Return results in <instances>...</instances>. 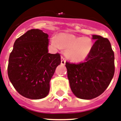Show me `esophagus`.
Listing matches in <instances>:
<instances>
[{"instance_id": "obj_1", "label": "esophagus", "mask_w": 121, "mask_h": 121, "mask_svg": "<svg viewBox=\"0 0 121 121\" xmlns=\"http://www.w3.org/2000/svg\"><path fill=\"white\" fill-rule=\"evenodd\" d=\"M65 63H66V59L65 58L64 56H61V64L63 65H64L65 64Z\"/></svg>"}]
</instances>
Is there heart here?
<instances>
[{
	"label": "heart",
	"mask_w": 121,
	"mask_h": 121,
	"mask_svg": "<svg viewBox=\"0 0 121 121\" xmlns=\"http://www.w3.org/2000/svg\"><path fill=\"white\" fill-rule=\"evenodd\" d=\"M55 45L66 50L68 57L75 61L86 58L93 47V41L88 37H78L74 35L61 33L53 39Z\"/></svg>",
	"instance_id": "1"
}]
</instances>
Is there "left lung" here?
<instances>
[{
  "label": "left lung",
  "mask_w": 121,
  "mask_h": 121,
  "mask_svg": "<svg viewBox=\"0 0 121 121\" xmlns=\"http://www.w3.org/2000/svg\"><path fill=\"white\" fill-rule=\"evenodd\" d=\"M93 39L96 41L84 62H66L71 91L83 99L101 95L114 74V53L110 42L99 35H93Z\"/></svg>",
  "instance_id": "1"
}]
</instances>
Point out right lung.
<instances>
[{"label":"right lung","instance_id":"obj_1","mask_svg":"<svg viewBox=\"0 0 121 121\" xmlns=\"http://www.w3.org/2000/svg\"><path fill=\"white\" fill-rule=\"evenodd\" d=\"M48 35L39 29L28 30L15 40L10 54L7 71L10 82L22 96L32 99L48 95L50 81L60 55L48 51Z\"/></svg>","mask_w":121,"mask_h":121}]
</instances>
